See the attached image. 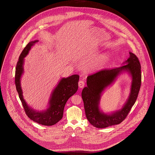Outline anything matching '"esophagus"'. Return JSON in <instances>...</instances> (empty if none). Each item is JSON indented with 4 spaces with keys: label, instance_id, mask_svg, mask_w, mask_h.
Masks as SVG:
<instances>
[{
    "label": "esophagus",
    "instance_id": "34e87169",
    "mask_svg": "<svg viewBox=\"0 0 155 155\" xmlns=\"http://www.w3.org/2000/svg\"><path fill=\"white\" fill-rule=\"evenodd\" d=\"M78 85H79V88H84V86H85V82H84V81H82V80H81V81H79V83H78Z\"/></svg>",
    "mask_w": 155,
    "mask_h": 155
}]
</instances>
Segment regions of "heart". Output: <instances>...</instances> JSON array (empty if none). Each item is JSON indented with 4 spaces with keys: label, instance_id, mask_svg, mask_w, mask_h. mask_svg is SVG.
<instances>
[{
    "label": "heart",
    "instance_id": "1",
    "mask_svg": "<svg viewBox=\"0 0 155 155\" xmlns=\"http://www.w3.org/2000/svg\"><path fill=\"white\" fill-rule=\"evenodd\" d=\"M108 58V55L106 54H104L103 55H101L98 58V60L93 64L91 66V68H97L98 67L100 66Z\"/></svg>",
    "mask_w": 155,
    "mask_h": 155
}]
</instances>
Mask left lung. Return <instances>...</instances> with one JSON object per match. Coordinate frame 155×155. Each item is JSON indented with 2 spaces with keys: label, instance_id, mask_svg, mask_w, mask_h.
Masks as SVG:
<instances>
[{
  "label": "left lung",
  "instance_id": "8db88e82",
  "mask_svg": "<svg viewBox=\"0 0 155 155\" xmlns=\"http://www.w3.org/2000/svg\"><path fill=\"white\" fill-rule=\"evenodd\" d=\"M130 58L125 61L126 64L113 68L103 69L87 77V87L83 89L82 97L86 117L90 124L96 128H104L120 124L125 119L135 103L141 83V65L138 57L134 54L130 52ZM124 70L129 71L133 78L130 97L120 111L111 115L104 114L98 108L100 94Z\"/></svg>",
  "mask_w": 155,
  "mask_h": 155
}]
</instances>
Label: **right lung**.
<instances>
[{"mask_svg": "<svg viewBox=\"0 0 155 155\" xmlns=\"http://www.w3.org/2000/svg\"><path fill=\"white\" fill-rule=\"evenodd\" d=\"M38 42V41H35L29 42L22 50L15 68V84L19 98L27 116L31 120L39 124L51 126L55 125L62 119L67 101L76 92L78 89L79 76L78 74H74L67 78H63L60 81L52 92L49 102L50 106L47 110L43 112H36L30 109L22 98V90L20 82L23 72L24 58L28 54L31 47Z\"/></svg>", "mask_w": 155, "mask_h": 155, "instance_id": "1", "label": "right lung"}]
</instances>
